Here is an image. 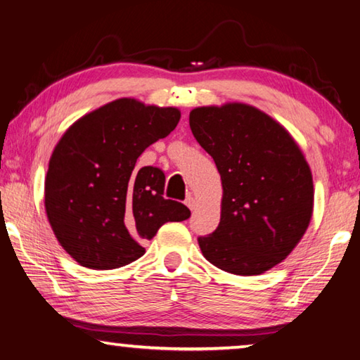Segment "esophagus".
Here are the masks:
<instances>
[{
  "label": "esophagus",
  "instance_id": "esophagus-1",
  "mask_svg": "<svg viewBox=\"0 0 360 360\" xmlns=\"http://www.w3.org/2000/svg\"><path fill=\"white\" fill-rule=\"evenodd\" d=\"M186 205H187V208L191 210V211L195 210V198L192 197V195H188V197L186 198Z\"/></svg>",
  "mask_w": 360,
  "mask_h": 360
}]
</instances>
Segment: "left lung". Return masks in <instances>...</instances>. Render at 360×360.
I'll list each match as a JSON object with an SVG mask.
<instances>
[{
    "mask_svg": "<svg viewBox=\"0 0 360 360\" xmlns=\"http://www.w3.org/2000/svg\"><path fill=\"white\" fill-rule=\"evenodd\" d=\"M222 181L221 222L198 245L231 275L255 276L288 257L313 216V174L284 127L246 103L200 106L188 114Z\"/></svg>",
    "mask_w": 360,
    "mask_h": 360,
    "instance_id": "8db88e82",
    "label": "left lung"
}]
</instances>
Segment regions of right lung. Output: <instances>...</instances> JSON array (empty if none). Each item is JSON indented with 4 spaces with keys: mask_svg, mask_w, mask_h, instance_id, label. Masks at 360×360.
<instances>
[{
    "mask_svg": "<svg viewBox=\"0 0 360 360\" xmlns=\"http://www.w3.org/2000/svg\"><path fill=\"white\" fill-rule=\"evenodd\" d=\"M179 119L178 108L119 98L82 115L60 138L49 160L44 208L60 246L79 265H129L163 224L191 217L186 205L163 198L162 169L136 167Z\"/></svg>",
    "mask_w": 360,
    "mask_h": 360,
    "instance_id": "add662e5",
    "label": "right lung"
}]
</instances>
